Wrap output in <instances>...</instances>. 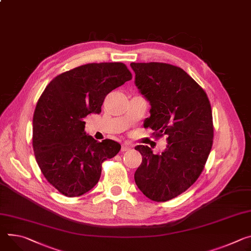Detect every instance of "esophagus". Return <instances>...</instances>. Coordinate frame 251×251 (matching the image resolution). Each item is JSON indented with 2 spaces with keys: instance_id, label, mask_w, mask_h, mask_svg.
Here are the masks:
<instances>
[{
  "instance_id": "obj_1",
  "label": "esophagus",
  "mask_w": 251,
  "mask_h": 251,
  "mask_svg": "<svg viewBox=\"0 0 251 251\" xmlns=\"http://www.w3.org/2000/svg\"><path fill=\"white\" fill-rule=\"evenodd\" d=\"M131 147H132V145H131V144H129V143L125 142V143L122 145L121 150H122L123 152H124V151H128V150H130V149H131Z\"/></svg>"
}]
</instances>
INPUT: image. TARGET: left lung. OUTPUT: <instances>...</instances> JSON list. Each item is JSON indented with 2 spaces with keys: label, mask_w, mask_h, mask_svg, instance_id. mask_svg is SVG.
I'll return each instance as SVG.
<instances>
[{
  "label": "left lung",
  "mask_w": 251,
  "mask_h": 251,
  "mask_svg": "<svg viewBox=\"0 0 251 251\" xmlns=\"http://www.w3.org/2000/svg\"><path fill=\"white\" fill-rule=\"evenodd\" d=\"M135 85L151 105L144 122L156 137L167 135L161 154L136 146L142 163L136 185L149 199L168 201L186 191L200 176L213 143V121L204 90L181 68L166 63H131Z\"/></svg>",
  "instance_id": "1"
}]
</instances>
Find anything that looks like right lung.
Returning a JSON list of instances; mask_svg holds the SVG:
<instances>
[{"instance_id": "right-lung-1", "label": "right lung", "mask_w": 251, "mask_h": 251, "mask_svg": "<svg viewBox=\"0 0 251 251\" xmlns=\"http://www.w3.org/2000/svg\"><path fill=\"white\" fill-rule=\"evenodd\" d=\"M131 79L123 63L86 64L55 77L39 98L33 117L36 161L49 183L65 196L92 189L103 161L120 151L118 142H98L87 135L83 118L99 114L107 94Z\"/></svg>"}]
</instances>
